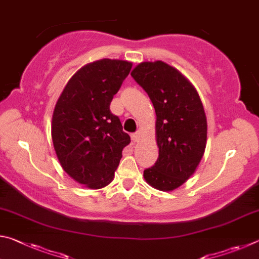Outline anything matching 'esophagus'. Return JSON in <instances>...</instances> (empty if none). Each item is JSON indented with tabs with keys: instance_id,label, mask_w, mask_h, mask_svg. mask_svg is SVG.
<instances>
[{
	"instance_id": "1",
	"label": "esophagus",
	"mask_w": 259,
	"mask_h": 259,
	"mask_svg": "<svg viewBox=\"0 0 259 259\" xmlns=\"http://www.w3.org/2000/svg\"><path fill=\"white\" fill-rule=\"evenodd\" d=\"M140 136H142V131H140V130H138L137 133L134 134V135H133V140H134V142H139Z\"/></svg>"
}]
</instances>
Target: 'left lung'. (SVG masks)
<instances>
[{
  "label": "left lung",
  "mask_w": 259,
  "mask_h": 259,
  "mask_svg": "<svg viewBox=\"0 0 259 259\" xmlns=\"http://www.w3.org/2000/svg\"><path fill=\"white\" fill-rule=\"evenodd\" d=\"M155 109L159 157L144 171L146 183L171 192L196 171L207 146V116L190 80L164 61H143L131 72Z\"/></svg>",
  "instance_id": "left-lung-1"
}]
</instances>
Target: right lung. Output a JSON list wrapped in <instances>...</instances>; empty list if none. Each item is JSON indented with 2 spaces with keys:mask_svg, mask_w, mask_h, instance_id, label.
Instances as JSON below:
<instances>
[{
  "mask_svg": "<svg viewBox=\"0 0 259 259\" xmlns=\"http://www.w3.org/2000/svg\"><path fill=\"white\" fill-rule=\"evenodd\" d=\"M133 63L104 58L81 67L69 78L52 113L51 138L61 168L90 190L114 179L130 136L109 105Z\"/></svg>",
  "mask_w": 259,
  "mask_h": 259,
  "instance_id": "add662e5",
  "label": "right lung"
}]
</instances>
